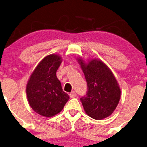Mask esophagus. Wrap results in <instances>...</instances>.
I'll return each mask as SVG.
<instances>
[{
    "label": "esophagus",
    "instance_id": "34e87169",
    "mask_svg": "<svg viewBox=\"0 0 147 147\" xmlns=\"http://www.w3.org/2000/svg\"><path fill=\"white\" fill-rule=\"evenodd\" d=\"M70 97L71 98H75V97H77V93H76L75 91H72L70 93Z\"/></svg>",
    "mask_w": 147,
    "mask_h": 147
}]
</instances>
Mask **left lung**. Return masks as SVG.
<instances>
[{
    "instance_id": "obj_1",
    "label": "left lung",
    "mask_w": 147,
    "mask_h": 147,
    "mask_svg": "<svg viewBox=\"0 0 147 147\" xmlns=\"http://www.w3.org/2000/svg\"><path fill=\"white\" fill-rule=\"evenodd\" d=\"M87 83L88 91L81 101L88 116L103 120L110 116L120 101L121 89L116 77L108 66L98 59L85 62L77 58Z\"/></svg>"
}]
</instances>
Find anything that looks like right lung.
<instances>
[{
	"label": "right lung",
	"mask_w": 147,
	"mask_h": 147,
	"mask_svg": "<svg viewBox=\"0 0 147 147\" xmlns=\"http://www.w3.org/2000/svg\"><path fill=\"white\" fill-rule=\"evenodd\" d=\"M62 61L58 54L46 56L38 64L26 86L29 104L33 110L44 117H52L64 108L69 99L62 90L56 71Z\"/></svg>",
	"instance_id": "obj_1"
}]
</instances>
